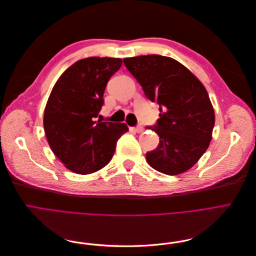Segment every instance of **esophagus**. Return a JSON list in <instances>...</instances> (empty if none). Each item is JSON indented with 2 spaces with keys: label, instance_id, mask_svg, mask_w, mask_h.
<instances>
[{
  "label": "esophagus",
  "instance_id": "esophagus-1",
  "mask_svg": "<svg viewBox=\"0 0 256 256\" xmlns=\"http://www.w3.org/2000/svg\"><path fill=\"white\" fill-rule=\"evenodd\" d=\"M130 130H131V131H134V132H138V134H140V132H143L144 128H143L142 126H136V127H131Z\"/></svg>",
  "mask_w": 256,
  "mask_h": 256
}]
</instances>
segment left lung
Instances as JSON below:
<instances>
[{
  "mask_svg": "<svg viewBox=\"0 0 256 256\" xmlns=\"http://www.w3.org/2000/svg\"><path fill=\"white\" fill-rule=\"evenodd\" d=\"M145 96L159 104L160 118L148 127L160 142L146 152L150 166L166 175L188 171L212 141L214 112L204 85L172 58L150 54L124 58Z\"/></svg>",
  "mask_w": 256,
  "mask_h": 256,
  "instance_id": "1",
  "label": "left lung"
}]
</instances>
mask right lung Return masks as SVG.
Segmentation results:
<instances>
[{"label":"right lung","instance_id":"right-lung-1","mask_svg":"<svg viewBox=\"0 0 256 256\" xmlns=\"http://www.w3.org/2000/svg\"><path fill=\"white\" fill-rule=\"evenodd\" d=\"M122 60L88 58L76 62L54 85L44 115V128L54 154L78 174L97 172L111 161L125 124L95 120L104 106L108 81Z\"/></svg>","mask_w":256,"mask_h":256}]
</instances>
